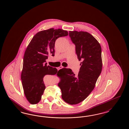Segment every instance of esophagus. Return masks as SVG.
<instances>
[{
	"mask_svg": "<svg viewBox=\"0 0 129 129\" xmlns=\"http://www.w3.org/2000/svg\"><path fill=\"white\" fill-rule=\"evenodd\" d=\"M63 66H61L60 67H59V68H58L59 69V70H60V69H62V68H63Z\"/></svg>",
	"mask_w": 129,
	"mask_h": 129,
	"instance_id": "1",
	"label": "esophagus"
}]
</instances>
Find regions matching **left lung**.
I'll return each instance as SVG.
<instances>
[{
  "label": "left lung",
  "instance_id": "obj_1",
  "mask_svg": "<svg viewBox=\"0 0 129 129\" xmlns=\"http://www.w3.org/2000/svg\"><path fill=\"white\" fill-rule=\"evenodd\" d=\"M69 36L75 45L80 63L79 73L75 75L71 69L63 68L57 74L61 80L58 86L62 99L68 104H76L83 101L93 90L102 72V48L97 40L85 31H69Z\"/></svg>",
  "mask_w": 129,
  "mask_h": 129
}]
</instances>
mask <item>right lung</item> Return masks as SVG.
<instances>
[{
	"mask_svg": "<svg viewBox=\"0 0 129 129\" xmlns=\"http://www.w3.org/2000/svg\"><path fill=\"white\" fill-rule=\"evenodd\" d=\"M68 35L67 31L50 28L41 31L33 37L25 50L21 80L25 97L31 104H38L42 98L45 86L43 77L55 75L57 70L47 65L48 55H55V41Z\"/></svg>",
	"mask_w": 129,
	"mask_h": 129,
	"instance_id": "obj_1",
	"label": "right lung"
}]
</instances>
